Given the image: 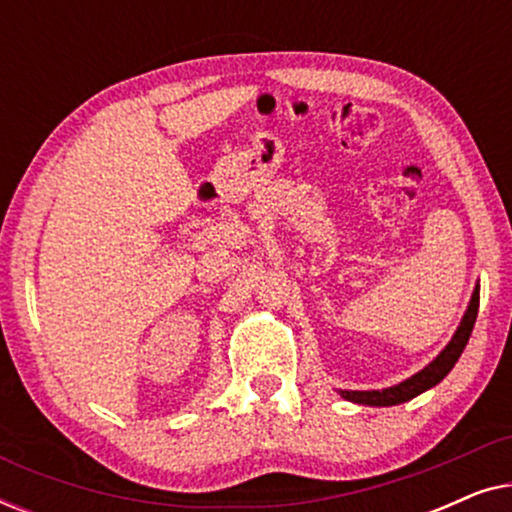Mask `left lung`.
<instances>
[{
	"label": "left lung",
	"mask_w": 512,
	"mask_h": 512,
	"mask_svg": "<svg viewBox=\"0 0 512 512\" xmlns=\"http://www.w3.org/2000/svg\"><path fill=\"white\" fill-rule=\"evenodd\" d=\"M478 307H480V284H475L471 303H468V310L461 317V324L457 328V333L452 335V340L447 342V347L440 352L436 359H433L429 366H424L419 373H415L408 380H403L401 384H394V387L387 389H370V391H349V389H340V396L345 401L359 403V405H373V408H389V405H398L410 401L424 391H429L431 387H436L438 382H443V377L454 368V363L459 361L461 352L468 345V338H471L475 319H478Z\"/></svg>",
	"instance_id": "8db88e82"
}]
</instances>
